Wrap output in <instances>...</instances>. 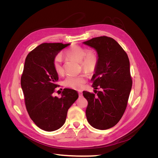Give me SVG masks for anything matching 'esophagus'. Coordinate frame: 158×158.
Wrapping results in <instances>:
<instances>
[{
    "label": "esophagus",
    "mask_w": 158,
    "mask_h": 158,
    "mask_svg": "<svg viewBox=\"0 0 158 158\" xmlns=\"http://www.w3.org/2000/svg\"><path fill=\"white\" fill-rule=\"evenodd\" d=\"M78 94H79V97H82V91H81V90H79V91H78Z\"/></svg>",
    "instance_id": "esophagus-1"
}]
</instances>
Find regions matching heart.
<instances>
[{
	"instance_id": "1",
	"label": "heart",
	"mask_w": 158,
	"mask_h": 158,
	"mask_svg": "<svg viewBox=\"0 0 158 158\" xmlns=\"http://www.w3.org/2000/svg\"><path fill=\"white\" fill-rule=\"evenodd\" d=\"M66 55L70 59L80 62L82 68L87 72H93L98 64V55L94 52L89 51L83 47L74 46L66 51ZM63 57L60 54L57 55L54 59L53 67L58 74H62L64 70L62 65ZM85 82V76L83 74L78 76H69L64 81L67 87L74 89H81Z\"/></svg>"
}]
</instances>
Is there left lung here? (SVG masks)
I'll return each mask as SVG.
<instances>
[{"mask_svg": "<svg viewBox=\"0 0 158 158\" xmlns=\"http://www.w3.org/2000/svg\"><path fill=\"white\" fill-rule=\"evenodd\" d=\"M83 44L97 52L98 64L92 80L98 91L97 96L87 91L83 95L87 99L85 110L89 125L99 130L114 127L120 121L126 109L132 81L130 62L126 52L111 37L92 38Z\"/></svg>", "mask_w": 158, "mask_h": 158, "instance_id": "8db88e82", "label": "left lung"}]
</instances>
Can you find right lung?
<instances>
[{"instance_id":"obj_1","label":"right lung","mask_w":158,"mask_h":158,"mask_svg":"<svg viewBox=\"0 0 158 158\" xmlns=\"http://www.w3.org/2000/svg\"><path fill=\"white\" fill-rule=\"evenodd\" d=\"M70 44L44 43L26 58L21 77L25 104L31 120L41 129L51 132L63 126L69 109L78 98L76 90L64 88L61 98L53 96L59 80L53 67L55 56Z\"/></svg>"}]
</instances>
